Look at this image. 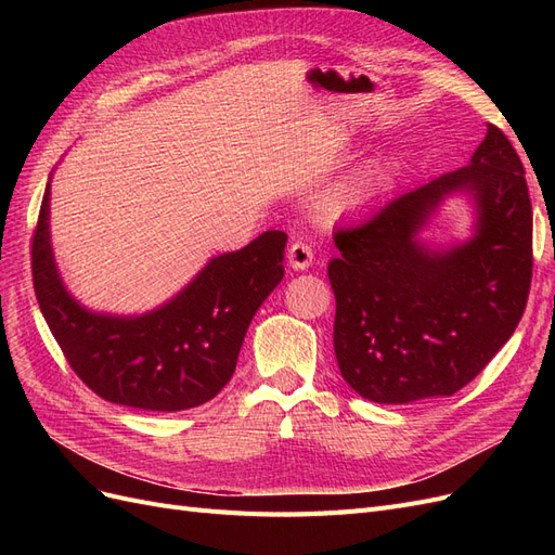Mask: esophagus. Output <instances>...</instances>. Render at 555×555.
Segmentation results:
<instances>
[{"label": "esophagus", "instance_id": "esophagus-1", "mask_svg": "<svg viewBox=\"0 0 555 555\" xmlns=\"http://www.w3.org/2000/svg\"><path fill=\"white\" fill-rule=\"evenodd\" d=\"M287 259H289V266L294 268V271H306V268L312 263L314 255H312V247L306 243V241H296L289 245V251H287Z\"/></svg>", "mask_w": 555, "mask_h": 555}]
</instances>
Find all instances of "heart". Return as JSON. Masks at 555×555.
Segmentation results:
<instances>
[{"label": "heart", "instance_id": "1", "mask_svg": "<svg viewBox=\"0 0 555 555\" xmlns=\"http://www.w3.org/2000/svg\"><path fill=\"white\" fill-rule=\"evenodd\" d=\"M384 182V173L379 169L367 171L361 178H354L351 182L343 184V188L335 192V204L338 206H354L365 201L367 196H373Z\"/></svg>", "mask_w": 555, "mask_h": 555}]
</instances>
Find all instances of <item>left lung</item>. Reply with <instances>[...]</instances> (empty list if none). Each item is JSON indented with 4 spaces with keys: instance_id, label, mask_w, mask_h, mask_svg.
<instances>
[{
    "instance_id": "8db88e82",
    "label": "left lung",
    "mask_w": 555,
    "mask_h": 555,
    "mask_svg": "<svg viewBox=\"0 0 555 555\" xmlns=\"http://www.w3.org/2000/svg\"><path fill=\"white\" fill-rule=\"evenodd\" d=\"M465 191L476 236L430 250L417 231L441 201ZM333 347L359 396L402 405L473 382L524 317L532 280V206L509 139L489 125L473 159L386 201L333 233Z\"/></svg>"
}]
</instances>
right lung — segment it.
Returning a JSON list of instances; mask_svg holds the SVG:
<instances>
[{"label":"right lung","mask_w":555,"mask_h":555,"mask_svg":"<svg viewBox=\"0 0 555 555\" xmlns=\"http://www.w3.org/2000/svg\"><path fill=\"white\" fill-rule=\"evenodd\" d=\"M50 182L31 238L39 308L74 373L115 405L180 412L204 405L236 371L251 317L284 275L287 233L266 231L215 257L169 304L139 317L99 314L64 289L50 247Z\"/></svg>","instance_id":"obj_1"}]
</instances>
